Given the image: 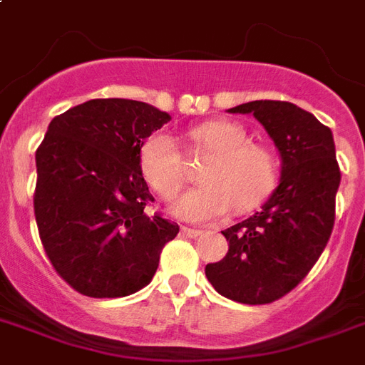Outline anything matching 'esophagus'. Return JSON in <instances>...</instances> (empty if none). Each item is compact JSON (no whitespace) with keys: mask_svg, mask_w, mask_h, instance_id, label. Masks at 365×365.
<instances>
[{"mask_svg":"<svg viewBox=\"0 0 365 365\" xmlns=\"http://www.w3.org/2000/svg\"><path fill=\"white\" fill-rule=\"evenodd\" d=\"M180 233H182V237H188V239H195V237H200L201 231L200 230H192V227H180Z\"/></svg>","mask_w":365,"mask_h":365,"instance_id":"esophagus-1","label":"esophagus"}]
</instances>
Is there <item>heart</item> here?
<instances>
[{"label":"heart","mask_w":365,"mask_h":365,"mask_svg":"<svg viewBox=\"0 0 365 365\" xmlns=\"http://www.w3.org/2000/svg\"><path fill=\"white\" fill-rule=\"evenodd\" d=\"M197 149L210 153L200 171V186L186 190L171 212L188 222H212L233 207L248 210L270 194L276 162L269 149L250 143L248 132L233 121H207L190 130ZM140 171L156 194L170 200L185 182V164L168 132H153L140 147Z\"/></svg>","instance_id":"b5f03b06"}]
</instances>
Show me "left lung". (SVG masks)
Listing matches in <instances>:
<instances>
[{
	"label": "left lung",
	"instance_id": "1",
	"mask_svg": "<svg viewBox=\"0 0 365 365\" xmlns=\"http://www.w3.org/2000/svg\"><path fill=\"white\" fill-rule=\"evenodd\" d=\"M227 111L252 113L263 125L282 158V177L259 212L222 231L230 250L205 274L222 297L270 304L306 278L330 239L341 180L334 135L291 102L254 101Z\"/></svg>",
	"mask_w": 365,
	"mask_h": 365
}]
</instances>
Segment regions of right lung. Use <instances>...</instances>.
Listing matches in <instances>:
<instances>
[{
    "mask_svg": "<svg viewBox=\"0 0 365 365\" xmlns=\"http://www.w3.org/2000/svg\"><path fill=\"white\" fill-rule=\"evenodd\" d=\"M171 115L145 102L95 98L53 117L37 149L35 220L56 272L78 293L117 298L155 276L179 225L149 216L155 201L140 147Z\"/></svg>",
    "mask_w": 365,
    "mask_h": 365,
    "instance_id": "1",
    "label": "right lung"
}]
</instances>
